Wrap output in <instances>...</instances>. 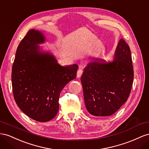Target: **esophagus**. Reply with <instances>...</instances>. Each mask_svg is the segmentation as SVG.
I'll return each instance as SVG.
<instances>
[{
	"label": "esophagus",
	"instance_id": "obj_1",
	"mask_svg": "<svg viewBox=\"0 0 149 149\" xmlns=\"http://www.w3.org/2000/svg\"><path fill=\"white\" fill-rule=\"evenodd\" d=\"M82 74H83V70L81 69V68H80L77 72V77H81V75H82Z\"/></svg>",
	"mask_w": 149,
	"mask_h": 149
}]
</instances>
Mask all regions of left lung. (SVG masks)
I'll list each match as a JSON object with an SVG mask.
<instances>
[{"label":"left lung","instance_id":"1","mask_svg":"<svg viewBox=\"0 0 149 149\" xmlns=\"http://www.w3.org/2000/svg\"><path fill=\"white\" fill-rule=\"evenodd\" d=\"M81 77L85 105L92 116L106 117L116 113L128 99L134 70L130 49L120 39L112 61L95 59Z\"/></svg>","mask_w":149,"mask_h":149}]
</instances>
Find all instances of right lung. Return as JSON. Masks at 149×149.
Listing matches in <instances>:
<instances>
[{"label": "right lung", "instance_id": "right-lung-1", "mask_svg": "<svg viewBox=\"0 0 149 149\" xmlns=\"http://www.w3.org/2000/svg\"><path fill=\"white\" fill-rule=\"evenodd\" d=\"M45 37L31 29L21 40L12 65V85L19 109L38 122H47L56 116L60 93L76 78L78 65H59L53 55L41 52Z\"/></svg>", "mask_w": 149, "mask_h": 149}]
</instances>
